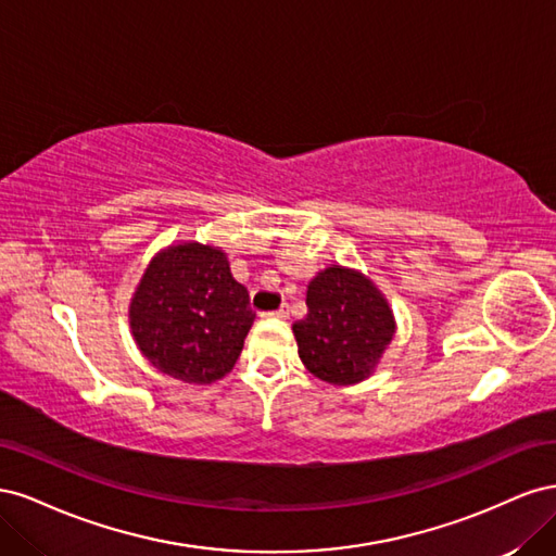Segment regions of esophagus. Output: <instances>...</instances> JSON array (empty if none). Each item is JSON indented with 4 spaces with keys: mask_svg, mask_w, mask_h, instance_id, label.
Here are the masks:
<instances>
[{
    "mask_svg": "<svg viewBox=\"0 0 556 556\" xmlns=\"http://www.w3.org/2000/svg\"><path fill=\"white\" fill-rule=\"evenodd\" d=\"M262 317H278V319H288V317H290V306H288V304H282L278 311H274V313H264Z\"/></svg>",
    "mask_w": 556,
    "mask_h": 556,
    "instance_id": "1",
    "label": "esophagus"
}]
</instances>
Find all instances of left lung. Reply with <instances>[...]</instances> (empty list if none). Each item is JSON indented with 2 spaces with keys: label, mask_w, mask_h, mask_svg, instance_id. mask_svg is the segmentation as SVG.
<instances>
[{
  "label": "left lung",
  "mask_w": 556,
  "mask_h": 556,
  "mask_svg": "<svg viewBox=\"0 0 556 556\" xmlns=\"http://www.w3.org/2000/svg\"><path fill=\"white\" fill-rule=\"evenodd\" d=\"M308 315L292 325L299 357L329 384H357L376 371L396 331L384 294L355 268L319 271L306 292Z\"/></svg>",
  "instance_id": "left-lung-1"
}]
</instances>
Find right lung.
Here are the masks:
<instances>
[{
  "label": "right lung",
  "instance_id": "add662e5",
  "mask_svg": "<svg viewBox=\"0 0 556 556\" xmlns=\"http://www.w3.org/2000/svg\"><path fill=\"white\" fill-rule=\"evenodd\" d=\"M255 323L248 290L215 245L185 241L150 260L129 304V327L157 371L211 384L237 364Z\"/></svg>",
  "mask_w": 556,
  "mask_h": 556
}]
</instances>
